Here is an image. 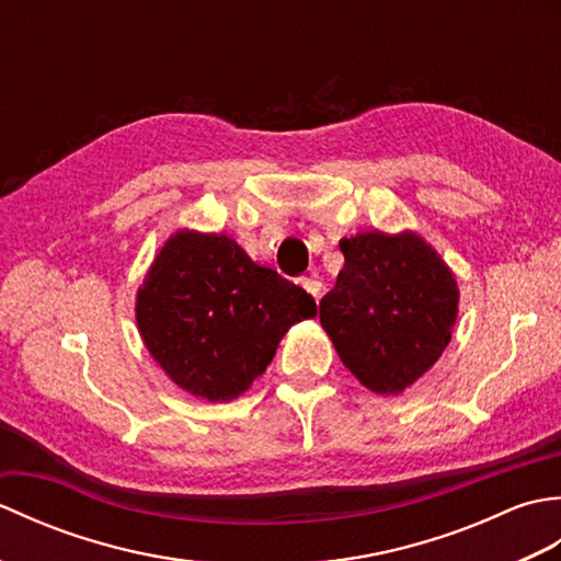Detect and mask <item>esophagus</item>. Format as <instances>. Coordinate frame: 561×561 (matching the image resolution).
Masks as SVG:
<instances>
[{
  "label": "esophagus",
  "instance_id": "esophagus-1",
  "mask_svg": "<svg viewBox=\"0 0 561 561\" xmlns=\"http://www.w3.org/2000/svg\"><path fill=\"white\" fill-rule=\"evenodd\" d=\"M301 287H304L308 294H311L316 301L320 299V294H323V284H320V279L316 277V274H313V277H304V279H301Z\"/></svg>",
  "mask_w": 561,
  "mask_h": 561
}]
</instances>
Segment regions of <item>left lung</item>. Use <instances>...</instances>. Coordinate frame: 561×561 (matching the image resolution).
<instances>
[{"instance_id":"obj_1","label":"left lung","mask_w":561,"mask_h":561,"mask_svg":"<svg viewBox=\"0 0 561 561\" xmlns=\"http://www.w3.org/2000/svg\"><path fill=\"white\" fill-rule=\"evenodd\" d=\"M340 250L344 267L320 301V325L364 388L400 396L448 347L456 274L414 231H364L342 238Z\"/></svg>"}]
</instances>
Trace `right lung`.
Segmentation results:
<instances>
[{
    "label": "right lung",
    "mask_w": 561,
    "mask_h": 561,
    "mask_svg": "<svg viewBox=\"0 0 561 561\" xmlns=\"http://www.w3.org/2000/svg\"><path fill=\"white\" fill-rule=\"evenodd\" d=\"M316 301L226 233L175 231L137 289L141 342L190 396L231 402L265 374L294 323Z\"/></svg>",
    "instance_id": "add662e5"
}]
</instances>
